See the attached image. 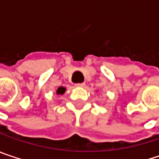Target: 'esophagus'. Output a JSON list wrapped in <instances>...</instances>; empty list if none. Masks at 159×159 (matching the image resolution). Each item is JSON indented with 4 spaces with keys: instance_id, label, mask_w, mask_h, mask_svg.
I'll list each match as a JSON object with an SVG mask.
<instances>
[{
    "instance_id": "34e87169",
    "label": "esophagus",
    "mask_w": 159,
    "mask_h": 159,
    "mask_svg": "<svg viewBox=\"0 0 159 159\" xmlns=\"http://www.w3.org/2000/svg\"><path fill=\"white\" fill-rule=\"evenodd\" d=\"M76 87H80V88H83L85 87V83H77Z\"/></svg>"
}]
</instances>
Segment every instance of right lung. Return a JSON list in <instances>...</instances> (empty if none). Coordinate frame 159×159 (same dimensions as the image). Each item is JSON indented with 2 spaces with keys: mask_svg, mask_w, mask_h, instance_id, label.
Instances as JSON below:
<instances>
[{
  "mask_svg": "<svg viewBox=\"0 0 159 159\" xmlns=\"http://www.w3.org/2000/svg\"><path fill=\"white\" fill-rule=\"evenodd\" d=\"M65 91H66V89L64 87H59L56 92H57L58 95H62V94L65 93Z\"/></svg>",
  "mask_w": 159,
  "mask_h": 159,
  "instance_id": "add662e5",
  "label": "right lung"
}]
</instances>
